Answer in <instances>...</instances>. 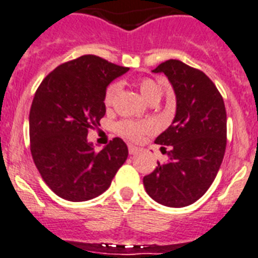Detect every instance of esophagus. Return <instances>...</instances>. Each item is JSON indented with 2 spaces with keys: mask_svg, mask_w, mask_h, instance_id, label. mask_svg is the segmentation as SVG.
<instances>
[{
  "mask_svg": "<svg viewBox=\"0 0 258 258\" xmlns=\"http://www.w3.org/2000/svg\"><path fill=\"white\" fill-rule=\"evenodd\" d=\"M139 148L138 147H135V146H133V144H130L128 146V152H130V155H136L138 154V152H139Z\"/></svg>",
  "mask_w": 258,
  "mask_h": 258,
  "instance_id": "esophagus-1",
  "label": "esophagus"
}]
</instances>
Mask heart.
Instances as JSON below:
<instances>
[{
	"label": "heart",
	"instance_id": "b5f03b06",
	"mask_svg": "<svg viewBox=\"0 0 258 258\" xmlns=\"http://www.w3.org/2000/svg\"><path fill=\"white\" fill-rule=\"evenodd\" d=\"M119 89H120L119 83H111L108 86L106 94H104V104L106 106H110L114 102ZM138 89H139L142 96L150 103L154 100H160L163 95V87L154 79L142 78L138 82ZM152 128H154L152 123L142 122V120H122L116 125L118 133L130 140H138L143 134L148 133Z\"/></svg>",
	"mask_w": 258,
	"mask_h": 258
}]
</instances>
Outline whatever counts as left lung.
<instances>
[{"mask_svg": "<svg viewBox=\"0 0 258 258\" xmlns=\"http://www.w3.org/2000/svg\"><path fill=\"white\" fill-rule=\"evenodd\" d=\"M152 73L168 78L176 96V114L155 140L168 162L158 163L143 184L159 204L183 208L202 198L219 172L227 147V112L223 96L203 71L168 59Z\"/></svg>", "mask_w": 258, "mask_h": 258, "instance_id": "1", "label": "left lung"}]
</instances>
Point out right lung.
<instances>
[{"label": "right lung", "mask_w": 258, "mask_h": 258, "mask_svg": "<svg viewBox=\"0 0 258 258\" xmlns=\"http://www.w3.org/2000/svg\"><path fill=\"white\" fill-rule=\"evenodd\" d=\"M128 69L96 55L59 64L39 85L29 115L30 151L42 179L69 202H86L108 189L128 156L115 138L99 152L87 140L89 128L106 114L104 94Z\"/></svg>", "instance_id": "right-lung-1"}]
</instances>
